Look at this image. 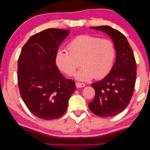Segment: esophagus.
Masks as SVG:
<instances>
[{
	"label": "esophagus",
	"instance_id": "obj_1",
	"mask_svg": "<svg viewBox=\"0 0 150 150\" xmlns=\"http://www.w3.org/2000/svg\"><path fill=\"white\" fill-rule=\"evenodd\" d=\"M76 87L77 88H81L85 87V84L83 83H79V82H76Z\"/></svg>",
	"mask_w": 150,
	"mask_h": 150
}]
</instances>
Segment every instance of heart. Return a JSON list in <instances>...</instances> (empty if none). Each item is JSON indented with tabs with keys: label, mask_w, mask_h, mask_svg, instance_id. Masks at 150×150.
<instances>
[{
	"label": "heart",
	"mask_w": 150,
	"mask_h": 150,
	"mask_svg": "<svg viewBox=\"0 0 150 150\" xmlns=\"http://www.w3.org/2000/svg\"><path fill=\"white\" fill-rule=\"evenodd\" d=\"M69 52L59 50L56 63L61 70L72 76L76 70L80 60L81 68L76 73L75 78L83 81L94 77L102 79L108 74L113 63L115 50L110 40L82 35L73 39L67 45Z\"/></svg>",
	"instance_id": "1"
}]
</instances>
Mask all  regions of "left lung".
<instances>
[{
  "mask_svg": "<svg viewBox=\"0 0 150 150\" xmlns=\"http://www.w3.org/2000/svg\"><path fill=\"white\" fill-rule=\"evenodd\" d=\"M90 28L104 31L110 36L116 50V60L110 73L104 79L91 85L96 95L89 103V107L98 116L112 117L125 110L133 95L136 61L128 40L122 33L109 26Z\"/></svg>",
  "mask_w": 150,
  "mask_h": 150,
  "instance_id": "left-lung-1",
  "label": "left lung"
}]
</instances>
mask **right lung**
Returning <instances> with one entry per match:
<instances>
[{"label": "right lung", "instance_id": "obj_1", "mask_svg": "<svg viewBox=\"0 0 150 150\" xmlns=\"http://www.w3.org/2000/svg\"><path fill=\"white\" fill-rule=\"evenodd\" d=\"M69 29L48 28L30 37L18 61L20 95L28 110L40 119L55 120L66 111L74 81L59 72L55 57Z\"/></svg>", "mask_w": 150, "mask_h": 150}]
</instances>
